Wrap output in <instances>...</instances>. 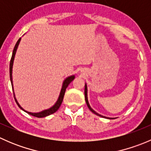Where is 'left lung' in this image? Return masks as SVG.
<instances>
[{"label":"left lung","instance_id":"8db88e82","mask_svg":"<svg viewBox=\"0 0 151 151\" xmlns=\"http://www.w3.org/2000/svg\"><path fill=\"white\" fill-rule=\"evenodd\" d=\"M85 101H86L87 106H88V107L89 108V109L91 111V112H93V113L96 114V115L101 117V118H107V119H115V118H108V117L103 116V115H100V114L97 113V112H96L95 110H93V109L92 108H91V106H90V104H89V102H88V87H87L86 83H85Z\"/></svg>","mask_w":151,"mask_h":151}]
</instances>
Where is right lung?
I'll list each match as a JSON object with an SVG mask.
<instances>
[{"instance_id": "add662e5", "label": "right lung", "mask_w": 151, "mask_h": 151, "mask_svg": "<svg viewBox=\"0 0 151 151\" xmlns=\"http://www.w3.org/2000/svg\"><path fill=\"white\" fill-rule=\"evenodd\" d=\"M20 41H21V38H19L18 39L17 42L16 43L15 45L14 48L13 50V52H12V58H11L10 60V65H9V74H10V80H11V83H12V90H13V93H14V99L15 101H16L17 104L18 105L19 108H20L22 110H23L24 112H27V113L29 114L30 115H33V116L36 117V118H45V117L48 116V115H52V114L55 113L58 109H59L60 106L62 104V101H63V96H64V94H65V91H66V88L68 87V85L70 84L71 81L75 78V76L74 75H71L69 76V77H66L63 82V85H62V88L61 90H60V94H59V96L58 98V100L56 101V102L55 103V104L53 105L52 106H51L50 108L47 109H44V110L41 111L39 112H28V111L25 110L22 106L19 105V103H18L16 97H15V94H14V86H13V80H12V69H13V64H14V58H15V55H16L17 52V50L18 46H19V43H20Z\"/></svg>"}]
</instances>
